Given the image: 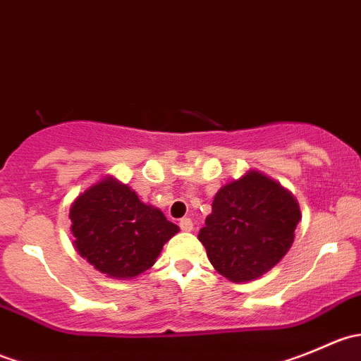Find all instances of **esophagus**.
Listing matches in <instances>:
<instances>
[{"mask_svg":"<svg viewBox=\"0 0 361 361\" xmlns=\"http://www.w3.org/2000/svg\"><path fill=\"white\" fill-rule=\"evenodd\" d=\"M180 228L185 232H190L194 228V224H192L190 218H181L180 220Z\"/></svg>","mask_w":361,"mask_h":361,"instance_id":"1","label":"esophagus"}]
</instances>
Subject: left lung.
I'll return each mask as SVG.
<instances>
[{"label": "left lung", "mask_w": 361, "mask_h": 361, "mask_svg": "<svg viewBox=\"0 0 361 361\" xmlns=\"http://www.w3.org/2000/svg\"><path fill=\"white\" fill-rule=\"evenodd\" d=\"M199 231L213 267L234 283H246L271 271L292 248L300 221L297 199L258 171L216 192Z\"/></svg>", "instance_id": "obj_1"}]
</instances>
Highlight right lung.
<instances>
[{
	"mask_svg": "<svg viewBox=\"0 0 361 361\" xmlns=\"http://www.w3.org/2000/svg\"><path fill=\"white\" fill-rule=\"evenodd\" d=\"M76 251L103 274L129 279L155 264L164 245L178 234L157 207L108 176L87 188L69 209Z\"/></svg>",
	"mask_w": 361,
	"mask_h": 361,
	"instance_id": "1",
	"label": "right lung"
}]
</instances>
